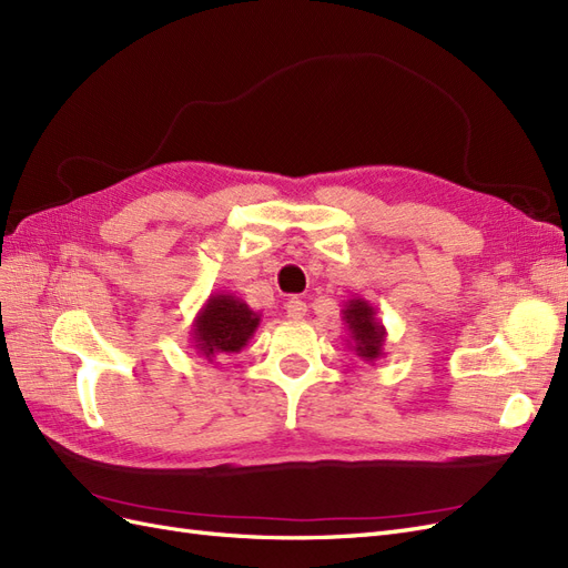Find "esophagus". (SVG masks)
I'll use <instances>...</instances> for the list:
<instances>
[{
	"instance_id": "1",
	"label": "esophagus",
	"mask_w": 568,
	"mask_h": 568,
	"mask_svg": "<svg viewBox=\"0 0 568 568\" xmlns=\"http://www.w3.org/2000/svg\"><path fill=\"white\" fill-rule=\"evenodd\" d=\"M307 313V305L301 298H288L286 301V317L288 320H303Z\"/></svg>"
}]
</instances>
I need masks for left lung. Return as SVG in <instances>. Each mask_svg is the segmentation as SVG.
<instances>
[{
    "instance_id": "8db88e82",
    "label": "left lung",
    "mask_w": 568,
    "mask_h": 568,
    "mask_svg": "<svg viewBox=\"0 0 568 568\" xmlns=\"http://www.w3.org/2000/svg\"><path fill=\"white\" fill-rule=\"evenodd\" d=\"M341 315L348 326V348H353L355 355L367 359V363L379 359L384 355L386 326L376 317V307L365 298L353 296L343 305Z\"/></svg>"
}]
</instances>
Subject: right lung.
Returning <instances> with one entry per match:
<instances>
[{
    "mask_svg": "<svg viewBox=\"0 0 568 568\" xmlns=\"http://www.w3.org/2000/svg\"><path fill=\"white\" fill-rule=\"evenodd\" d=\"M261 324V313L227 291L211 294L192 322V343L199 357L213 363L217 355L239 353Z\"/></svg>",
    "mask_w": 568,
    "mask_h": 568,
    "instance_id": "obj_1",
    "label": "right lung"
}]
</instances>
